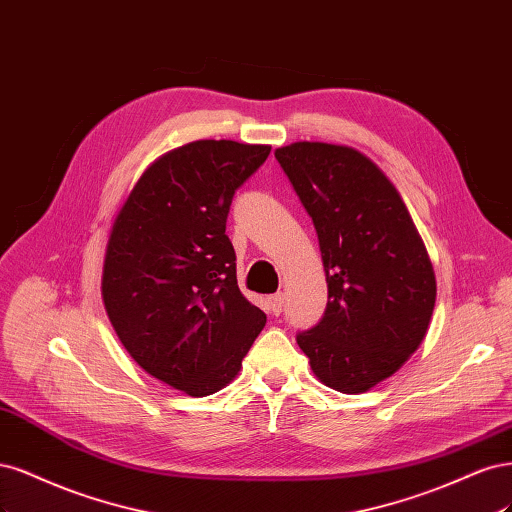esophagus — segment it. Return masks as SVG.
<instances>
[{"label":"esophagus","instance_id":"obj_1","mask_svg":"<svg viewBox=\"0 0 512 512\" xmlns=\"http://www.w3.org/2000/svg\"><path fill=\"white\" fill-rule=\"evenodd\" d=\"M268 312L272 317H278L283 312V293H274L268 298Z\"/></svg>","mask_w":512,"mask_h":512}]
</instances>
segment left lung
Segmentation results:
<instances>
[{"label": "left lung", "instance_id": "8db88e82", "mask_svg": "<svg viewBox=\"0 0 512 512\" xmlns=\"http://www.w3.org/2000/svg\"><path fill=\"white\" fill-rule=\"evenodd\" d=\"M274 157L310 214L327 280L321 321L295 336L321 383L361 393L419 349L436 276L400 193L351 146L295 142Z\"/></svg>", "mask_w": 512, "mask_h": 512}]
</instances>
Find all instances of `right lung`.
Returning <instances> with one entry per match:
<instances>
[{
    "mask_svg": "<svg viewBox=\"0 0 512 512\" xmlns=\"http://www.w3.org/2000/svg\"><path fill=\"white\" fill-rule=\"evenodd\" d=\"M270 155L266 144L197 140L159 157L114 219L102 298L136 364L204 398L232 383L266 325L244 298L225 234L234 193Z\"/></svg>",
    "mask_w": 512,
    "mask_h": 512,
    "instance_id": "right-lung-1",
    "label": "right lung"
}]
</instances>
